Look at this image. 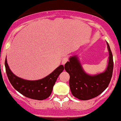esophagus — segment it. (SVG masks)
Listing matches in <instances>:
<instances>
[{"instance_id":"obj_1","label":"esophagus","mask_w":121,"mask_h":121,"mask_svg":"<svg viewBox=\"0 0 121 121\" xmlns=\"http://www.w3.org/2000/svg\"><path fill=\"white\" fill-rule=\"evenodd\" d=\"M68 61H69V57H68V56H65V57L63 58V60H62V61H61L62 65H65V64H66V62H67Z\"/></svg>"}]
</instances>
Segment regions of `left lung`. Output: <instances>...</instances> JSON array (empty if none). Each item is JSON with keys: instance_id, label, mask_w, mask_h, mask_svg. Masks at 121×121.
I'll use <instances>...</instances> for the list:
<instances>
[{"instance_id": "8db88e82", "label": "left lung", "mask_w": 121, "mask_h": 121, "mask_svg": "<svg viewBox=\"0 0 121 121\" xmlns=\"http://www.w3.org/2000/svg\"><path fill=\"white\" fill-rule=\"evenodd\" d=\"M109 60L107 68L104 72L91 76L85 72L77 56H71L69 61L65 64L66 71L69 74V86L73 96L80 100L94 98L108 86L113 70V60L108 43Z\"/></svg>"}]
</instances>
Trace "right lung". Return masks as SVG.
<instances>
[{"mask_svg": "<svg viewBox=\"0 0 121 121\" xmlns=\"http://www.w3.org/2000/svg\"><path fill=\"white\" fill-rule=\"evenodd\" d=\"M5 66L7 77L13 87L26 97L36 100L45 99L51 95L56 79L65 68L63 65H60L43 79L29 81L15 75L9 69L6 58Z\"/></svg>", "mask_w": 121, "mask_h": 121, "instance_id": "add662e5", "label": "right lung"}]
</instances>
